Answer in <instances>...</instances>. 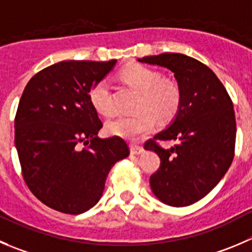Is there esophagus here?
<instances>
[{"mask_svg":"<svg viewBox=\"0 0 252 252\" xmlns=\"http://www.w3.org/2000/svg\"><path fill=\"white\" fill-rule=\"evenodd\" d=\"M130 151H131V155L138 156V155H141V153L143 152V148L141 147V146H138V145H131Z\"/></svg>","mask_w":252,"mask_h":252,"instance_id":"esophagus-1","label":"esophagus"}]
</instances>
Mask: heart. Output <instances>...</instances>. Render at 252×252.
Segmentation results:
<instances>
[{"instance_id":"heart-1","label":"heart","mask_w":252,"mask_h":252,"mask_svg":"<svg viewBox=\"0 0 252 252\" xmlns=\"http://www.w3.org/2000/svg\"><path fill=\"white\" fill-rule=\"evenodd\" d=\"M128 83L142 92L137 104L138 112L133 115H119L106 124L110 135L136 140L155 127L156 117L159 121H168L176 115L181 104L179 86L172 80H163L160 73L141 64H133L122 71ZM94 109L109 116L116 110L111 85L107 79L97 81L89 93Z\"/></svg>"}]
</instances>
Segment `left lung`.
<instances>
[{
  "label": "left lung",
  "instance_id": "8db88e82",
  "mask_svg": "<svg viewBox=\"0 0 252 252\" xmlns=\"http://www.w3.org/2000/svg\"><path fill=\"white\" fill-rule=\"evenodd\" d=\"M137 61L171 70L181 90L174 119L146 142L145 150L160 158L150 178L153 194L171 207H188L204 198L231 164L236 137L231 99L212 69L190 57L163 53ZM171 139L177 141L171 149L157 143Z\"/></svg>",
  "mask_w": 252,
  "mask_h": 252
}]
</instances>
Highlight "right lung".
I'll return each instance as SVG.
<instances>
[{"mask_svg":"<svg viewBox=\"0 0 252 252\" xmlns=\"http://www.w3.org/2000/svg\"><path fill=\"white\" fill-rule=\"evenodd\" d=\"M115 64V59L59 62L25 88L14 145L28 188L52 209L76 215L94 207L110 169L130 155L119 136L97 137L102 122L89 99L93 86Z\"/></svg>","mask_w":252,"mask_h":252,"instance_id":"1","label":"right lung"}]
</instances>
